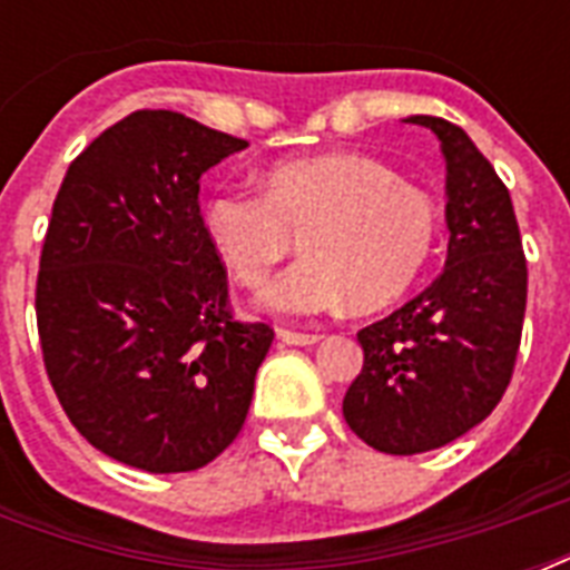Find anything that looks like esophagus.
Instances as JSON below:
<instances>
[{
    "mask_svg": "<svg viewBox=\"0 0 570 570\" xmlns=\"http://www.w3.org/2000/svg\"><path fill=\"white\" fill-rule=\"evenodd\" d=\"M277 337L289 343V346H313V343H320L322 334H304V331H293V328H277Z\"/></svg>",
    "mask_w": 570,
    "mask_h": 570,
    "instance_id": "34e87169",
    "label": "esophagus"
}]
</instances>
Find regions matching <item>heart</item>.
Returning a JSON list of instances; mask_svg holds the SVG:
<instances>
[{
    "instance_id": "obj_1",
    "label": "heart",
    "mask_w": 570,
    "mask_h": 570,
    "mask_svg": "<svg viewBox=\"0 0 570 570\" xmlns=\"http://www.w3.org/2000/svg\"><path fill=\"white\" fill-rule=\"evenodd\" d=\"M204 230L245 286L298 248L307 257L275 277L263 304L289 316L396 302L429 263L438 206L366 154H322L272 165L263 189L222 186L204 200Z\"/></svg>"
}]
</instances>
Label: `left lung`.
<instances>
[{"instance_id":"8db88e82","label":"left lung","mask_w":570,"mask_h":570,"mask_svg":"<svg viewBox=\"0 0 570 570\" xmlns=\"http://www.w3.org/2000/svg\"><path fill=\"white\" fill-rule=\"evenodd\" d=\"M446 159V268L429 289L357 331L364 366L343 399L348 429L387 455L438 450L503 399L521 348L527 257L494 165L450 120L414 115Z\"/></svg>"}]
</instances>
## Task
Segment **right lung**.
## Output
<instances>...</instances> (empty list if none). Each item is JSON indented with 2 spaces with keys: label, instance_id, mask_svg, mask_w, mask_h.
I'll list each match as a JSON object with an SVG mask.
<instances>
[{
  "label": "right lung",
  "instance_id": "obj_1",
  "mask_svg": "<svg viewBox=\"0 0 570 570\" xmlns=\"http://www.w3.org/2000/svg\"><path fill=\"white\" fill-rule=\"evenodd\" d=\"M242 147L180 111H132L76 156L52 204L43 366L76 432L129 468H204L248 416L275 331L233 316L197 200L200 174Z\"/></svg>",
  "mask_w": 570,
  "mask_h": 570
}]
</instances>
